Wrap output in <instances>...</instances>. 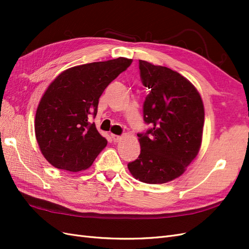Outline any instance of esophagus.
I'll return each instance as SVG.
<instances>
[{
  "label": "esophagus",
  "instance_id": "esophagus-1",
  "mask_svg": "<svg viewBox=\"0 0 249 249\" xmlns=\"http://www.w3.org/2000/svg\"><path fill=\"white\" fill-rule=\"evenodd\" d=\"M111 138L114 142H118L122 140V136H119V135H115V134H111Z\"/></svg>",
  "mask_w": 249,
  "mask_h": 249
}]
</instances>
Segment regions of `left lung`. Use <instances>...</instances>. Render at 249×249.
I'll return each instance as SVG.
<instances>
[{"label": "left lung", "mask_w": 249, "mask_h": 249, "mask_svg": "<svg viewBox=\"0 0 249 249\" xmlns=\"http://www.w3.org/2000/svg\"><path fill=\"white\" fill-rule=\"evenodd\" d=\"M139 70L149 90L143 119L150 127L137 134L141 152L127 168L140 182L164 184L183 175L197 156L205 110L196 88L182 74L143 60Z\"/></svg>", "instance_id": "8db88e82"}]
</instances>
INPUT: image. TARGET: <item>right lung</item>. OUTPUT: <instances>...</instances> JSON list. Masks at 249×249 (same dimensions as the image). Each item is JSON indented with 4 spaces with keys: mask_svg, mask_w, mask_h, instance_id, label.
Wrapping results in <instances>:
<instances>
[{
    "mask_svg": "<svg viewBox=\"0 0 249 249\" xmlns=\"http://www.w3.org/2000/svg\"><path fill=\"white\" fill-rule=\"evenodd\" d=\"M132 59L117 58L71 67L51 83L35 116V135L43 157L53 166L78 172L91 166L107 145L91 116L110 83Z\"/></svg>",
    "mask_w": 249,
    "mask_h": 249,
    "instance_id": "right-lung-1",
    "label": "right lung"
}]
</instances>
